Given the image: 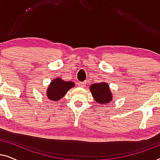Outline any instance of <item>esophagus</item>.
Listing matches in <instances>:
<instances>
[{"label":"esophagus","mask_w":160,"mask_h":160,"mask_svg":"<svg viewBox=\"0 0 160 160\" xmlns=\"http://www.w3.org/2000/svg\"><path fill=\"white\" fill-rule=\"evenodd\" d=\"M85 85H86V82H80L79 84H78V87H81V88H84Z\"/></svg>","instance_id":"esophagus-1"}]
</instances>
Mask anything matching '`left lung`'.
<instances>
[{"instance_id":"1","label":"left lung","mask_w":160,"mask_h":160,"mask_svg":"<svg viewBox=\"0 0 160 160\" xmlns=\"http://www.w3.org/2000/svg\"><path fill=\"white\" fill-rule=\"evenodd\" d=\"M89 90L95 101L99 104H108L113 99V94L106 82L93 83L89 87Z\"/></svg>"}]
</instances>
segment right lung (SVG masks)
Wrapping results in <instances>:
<instances>
[{
    "mask_svg": "<svg viewBox=\"0 0 160 160\" xmlns=\"http://www.w3.org/2000/svg\"><path fill=\"white\" fill-rule=\"evenodd\" d=\"M75 87L73 82H66L61 78H55L48 87L46 92L47 98L52 101H58L64 97L70 89Z\"/></svg>",
    "mask_w": 160,
    "mask_h": 160,
    "instance_id": "add662e5",
    "label": "right lung"
}]
</instances>
